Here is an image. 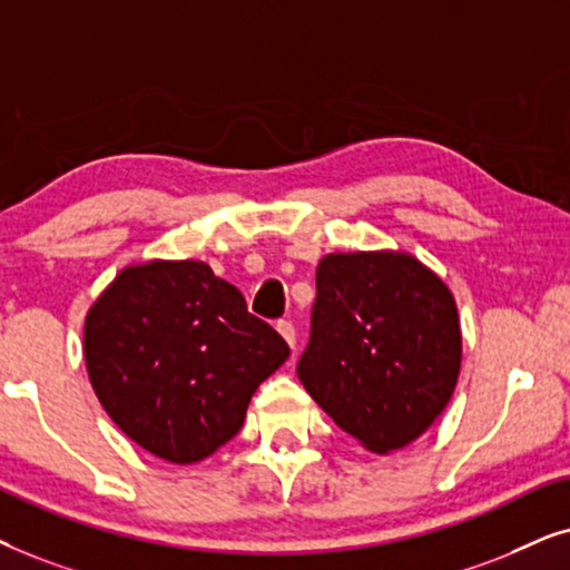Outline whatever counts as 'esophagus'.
I'll use <instances>...</instances> for the list:
<instances>
[{
  "instance_id": "obj_1",
  "label": "esophagus",
  "mask_w": 570,
  "mask_h": 570,
  "mask_svg": "<svg viewBox=\"0 0 570 570\" xmlns=\"http://www.w3.org/2000/svg\"><path fill=\"white\" fill-rule=\"evenodd\" d=\"M276 331L281 333V336H284L286 344L294 348V344H297V331H294V323L292 321H278Z\"/></svg>"
}]
</instances>
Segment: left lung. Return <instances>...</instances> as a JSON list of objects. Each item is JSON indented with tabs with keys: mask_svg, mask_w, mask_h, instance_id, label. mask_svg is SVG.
<instances>
[{
	"mask_svg": "<svg viewBox=\"0 0 570 570\" xmlns=\"http://www.w3.org/2000/svg\"><path fill=\"white\" fill-rule=\"evenodd\" d=\"M309 344L297 375L333 422L375 453L438 420L461 370L449 286L406 253H333L315 273Z\"/></svg>",
	"mask_w": 570,
	"mask_h": 570,
	"instance_id": "1",
	"label": "left lung"
}]
</instances>
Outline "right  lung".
<instances>
[{
    "label": "right lung",
    "instance_id": "1",
    "mask_svg": "<svg viewBox=\"0 0 570 570\" xmlns=\"http://www.w3.org/2000/svg\"><path fill=\"white\" fill-rule=\"evenodd\" d=\"M86 364L98 401L140 449L195 464L237 435L247 404L289 356L247 313L237 286L203 261L130 265L86 317Z\"/></svg>",
    "mask_w": 570,
    "mask_h": 570
}]
</instances>
